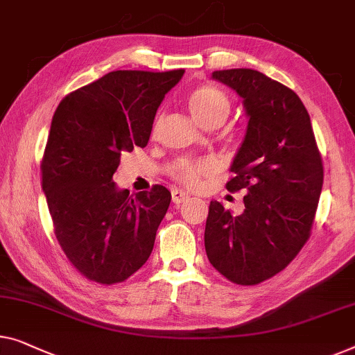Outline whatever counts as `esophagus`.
Instances as JSON below:
<instances>
[{"label":"esophagus","mask_w":355,"mask_h":355,"mask_svg":"<svg viewBox=\"0 0 355 355\" xmlns=\"http://www.w3.org/2000/svg\"><path fill=\"white\" fill-rule=\"evenodd\" d=\"M171 198H173V203H174V205H179V203H182L184 200H187V198H189V193L184 192V190L173 189V192H171Z\"/></svg>","instance_id":"34e87169"}]
</instances>
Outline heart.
<instances>
[{
  "mask_svg": "<svg viewBox=\"0 0 355 355\" xmlns=\"http://www.w3.org/2000/svg\"><path fill=\"white\" fill-rule=\"evenodd\" d=\"M187 105L190 114L202 126L211 120H216V118H223L224 120L230 109L229 97L225 96L224 91H220L213 85H202L195 88L187 97ZM209 166L211 165H209L208 160H186L179 163L176 171H174V178L181 184H186V186H195V184H198L200 178L209 171Z\"/></svg>",
  "mask_w": 355,
  "mask_h": 355,
  "instance_id": "heart-1",
  "label": "heart"
}]
</instances>
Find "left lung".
<instances>
[{
    "label": "left lung",
    "mask_w": 355,
    "mask_h": 355,
    "mask_svg": "<svg viewBox=\"0 0 355 355\" xmlns=\"http://www.w3.org/2000/svg\"><path fill=\"white\" fill-rule=\"evenodd\" d=\"M243 99L245 141L225 187L243 190V213L209 203L205 250L219 274L258 285L284 270L311 237L323 163L311 118L295 91L258 70L213 71Z\"/></svg>",
    "instance_id": "8db88e82"
}]
</instances>
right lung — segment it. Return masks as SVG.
Instances as JSON below:
<instances>
[{
  "label": "right lung",
  "mask_w": 355,
  "mask_h": 355,
  "mask_svg": "<svg viewBox=\"0 0 355 355\" xmlns=\"http://www.w3.org/2000/svg\"><path fill=\"white\" fill-rule=\"evenodd\" d=\"M184 70H116L67 94L41 160L54 235L70 264L101 285L146 264L171 193L155 184L130 195L112 181L123 152L146 147L153 118Z\"/></svg>",
  "instance_id": "right-lung-1"
}]
</instances>
